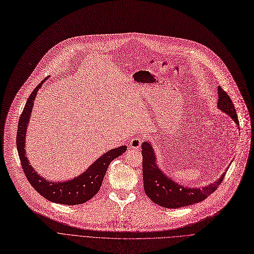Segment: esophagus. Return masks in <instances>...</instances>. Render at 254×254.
<instances>
[{"mask_svg":"<svg viewBox=\"0 0 254 254\" xmlns=\"http://www.w3.org/2000/svg\"><path fill=\"white\" fill-rule=\"evenodd\" d=\"M141 142H142V138H140V137H134V138H132V139L129 141L130 148H131V149H139Z\"/></svg>","mask_w":254,"mask_h":254,"instance_id":"esophagus-1","label":"esophagus"}]
</instances>
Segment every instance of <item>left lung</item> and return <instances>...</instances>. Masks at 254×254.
<instances>
[{
  "label": "left lung",
  "mask_w": 254,
  "mask_h": 254,
  "mask_svg": "<svg viewBox=\"0 0 254 254\" xmlns=\"http://www.w3.org/2000/svg\"><path fill=\"white\" fill-rule=\"evenodd\" d=\"M218 98L217 106L219 110L227 114L239 126V120L233 101L227 93L220 87L218 88ZM141 149L144 192L152 201L164 208L177 209L202 201L217 190L225 177L226 172L223 173L216 182L202 188L181 186L170 177L164 175L157 165L156 155L150 142L143 141L141 143Z\"/></svg>",
  "instance_id": "1"
}]
</instances>
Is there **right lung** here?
<instances>
[{
    "instance_id": "obj_1",
    "label": "right lung",
    "mask_w": 254,
    "mask_h": 254,
    "mask_svg": "<svg viewBox=\"0 0 254 254\" xmlns=\"http://www.w3.org/2000/svg\"><path fill=\"white\" fill-rule=\"evenodd\" d=\"M43 81H45V79H43ZM43 81L31 93L19 118L16 133V146L22 171L34 189L46 199L57 203L68 204V206L80 204L91 199L99 191L108 165L117 157L122 155L127 150V147L121 146L106 152L99 157L86 172L74 179L65 181V182H52V181H47L36 173L33 166L30 165V161L26 156V133L30 116L32 114V107Z\"/></svg>"
}]
</instances>
